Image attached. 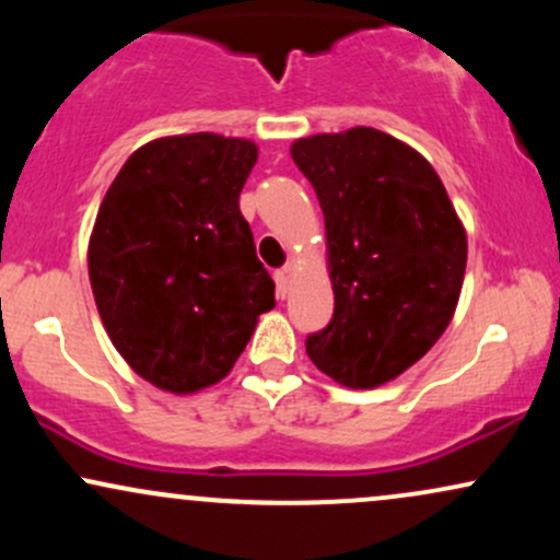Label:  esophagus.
I'll return each instance as SVG.
<instances>
[{"mask_svg":"<svg viewBox=\"0 0 560 560\" xmlns=\"http://www.w3.org/2000/svg\"><path fill=\"white\" fill-rule=\"evenodd\" d=\"M273 279H276V294H279V298L284 300L287 294H289V266L279 268V271L273 273Z\"/></svg>","mask_w":560,"mask_h":560,"instance_id":"34e87169","label":"esophagus"}]
</instances>
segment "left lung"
<instances>
[{
    "mask_svg": "<svg viewBox=\"0 0 560 560\" xmlns=\"http://www.w3.org/2000/svg\"><path fill=\"white\" fill-rule=\"evenodd\" d=\"M326 223L334 316L307 358L374 389L421 361L458 305L466 231L436 171L405 141L358 126L292 144Z\"/></svg>",
    "mask_w": 560,
    "mask_h": 560,
    "instance_id": "1",
    "label": "left lung"
}]
</instances>
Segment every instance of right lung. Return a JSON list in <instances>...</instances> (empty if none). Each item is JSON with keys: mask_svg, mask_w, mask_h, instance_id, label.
<instances>
[{"mask_svg": "<svg viewBox=\"0 0 560 560\" xmlns=\"http://www.w3.org/2000/svg\"><path fill=\"white\" fill-rule=\"evenodd\" d=\"M258 160L249 139L163 137L107 189L89 240V281L115 350L176 395L221 382L271 311L273 279L240 210Z\"/></svg>", "mask_w": 560, "mask_h": 560, "instance_id": "right-lung-1", "label": "right lung"}]
</instances>
